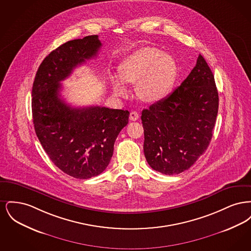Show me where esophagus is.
<instances>
[{
	"mask_svg": "<svg viewBox=\"0 0 251 251\" xmlns=\"http://www.w3.org/2000/svg\"><path fill=\"white\" fill-rule=\"evenodd\" d=\"M138 119H139L138 113L135 112V111H131V113H130V120H132V121H135V120H137Z\"/></svg>",
	"mask_w": 251,
	"mask_h": 251,
	"instance_id": "34e87169",
	"label": "esophagus"
}]
</instances>
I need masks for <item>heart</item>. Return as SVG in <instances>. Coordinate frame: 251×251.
<instances>
[{
    "mask_svg": "<svg viewBox=\"0 0 251 251\" xmlns=\"http://www.w3.org/2000/svg\"><path fill=\"white\" fill-rule=\"evenodd\" d=\"M120 79H113L114 93L127 95L124 83L135 85V92L144 101L154 102L169 93L177 77V64L167 53L156 48H144L133 52L120 67Z\"/></svg>",
    "mask_w": 251,
    "mask_h": 251,
    "instance_id": "1",
    "label": "heart"
}]
</instances>
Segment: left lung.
I'll use <instances>...</instances> for the list:
<instances>
[{
    "mask_svg": "<svg viewBox=\"0 0 251 251\" xmlns=\"http://www.w3.org/2000/svg\"><path fill=\"white\" fill-rule=\"evenodd\" d=\"M218 100L214 74L200 54L179 86L142 111L144 154L152 169L176 175L196 163L211 142Z\"/></svg>",
    "mask_w": 251,
    "mask_h": 251,
    "instance_id": "1",
    "label": "left lung"
}]
</instances>
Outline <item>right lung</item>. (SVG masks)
Wrapping results in <instances>:
<instances>
[{
  "instance_id": "1",
  "label": "right lung",
  "mask_w": 251,
  "mask_h": 251,
  "mask_svg": "<svg viewBox=\"0 0 251 251\" xmlns=\"http://www.w3.org/2000/svg\"><path fill=\"white\" fill-rule=\"evenodd\" d=\"M99 36L64 43L40 64L32 89L36 136L52 163L76 179H89L105 170L129 111L100 106L72 107L61 98L60 82L97 56Z\"/></svg>"
}]
</instances>
